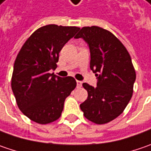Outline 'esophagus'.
<instances>
[{
	"mask_svg": "<svg viewBox=\"0 0 151 151\" xmlns=\"http://www.w3.org/2000/svg\"><path fill=\"white\" fill-rule=\"evenodd\" d=\"M76 82H77V87H78V88H80V87L82 86V83H83L82 81H78V80H77Z\"/></svg>",
	"mask_w": 151,
	"mask_h": 151,
	"instance_id": "1",
	"label": "esophagus"
}]
</instances>
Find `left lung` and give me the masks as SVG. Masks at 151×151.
<instances>
[{"instance_id":"1","label":"left lung","mask_w":151,"mask_h":151,"mask_svg":"<svg viewBox=\"0 0 151 151\" xmlns=\"http://www.w3.org/2000/svg\"><path fill=\"white\" fill-rule=\"evenodd\" d=\"M82 38L90 51V69L97 86L83 83L88 98L80 105L83 116L96 124H105L122 113L131 100L136 73L130 55L112 33L97 26L83 27Z\"/></svg>"}]
</instances>
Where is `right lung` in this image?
<instances>
[{"mask_svg": "<svg viewBox=\"0 0 151 151\" xmlns=\"http://www.w3.org/2000/svg\"><path fill=\"white\" fill-rule=\"evenodd\" d=\"M79 30L78 27L49 24L35 30L17 56L12 89L18 108L30 120L47 124L57 120L64 101L75 88L73 77L50 73L56 68L64 45Z\"/></svg>", "mask_w": 151, "mask_h": 151, "instance_id": "obj_1", "label": "right lung"}]
</instances>
